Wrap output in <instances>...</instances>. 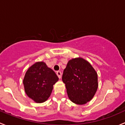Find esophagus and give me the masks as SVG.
<instances>
[{
  "mask_svg": "<svg viewBox=\"0 0 125 125\" xmlns=\"http://www.w3.org/2000/svg\"><path fill=\"white\" fill-rule=\"evenodd\" d=\"M56 73V74H57L58 77V78L60 79V78H61V72H60V71H58Z\"/></svg>",
  "mask_w": 125,
  "mask_h": 125,
  "instance_id": "esophagus-1",
  "label": "esophagus"
}]
</instances>
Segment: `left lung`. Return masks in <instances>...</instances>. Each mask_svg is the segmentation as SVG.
Here are the masks:
<instances>
[{"label":"left lung","instance_id":"1","mask_svg":"<svg viewBox=\"0 0 125 125\" xmlns=\"http://www.w3.org/2000/svg\"><path fill=\"white\" fill-rule=\"evenodd\" d=\"M62 80L69 99L78 105L90 101L98 88L97 72L90 63L81 57L68 61Z\"/></svg>","mask_w":125,"mask_h":125}]
</instances>
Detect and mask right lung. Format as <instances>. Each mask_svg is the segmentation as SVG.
<instances>
[{
	"instance_id": "right-lung-1",
	"label": "right lung",
	"mask_w": 125,
	"mask_h": 125,
	"mask_svg": "<svg viewBox=\"0 0 125 125\" xmlns=\"http://www.w3.org/2000/svg\"><path fill=\"white\" fill-rule=\"evenodd\" d=\"M59 78L43 61L36 62L28 69L23 83L27 96L36 103H43L52 93L53 85Z\"/></svg>"
}]
</instances>
